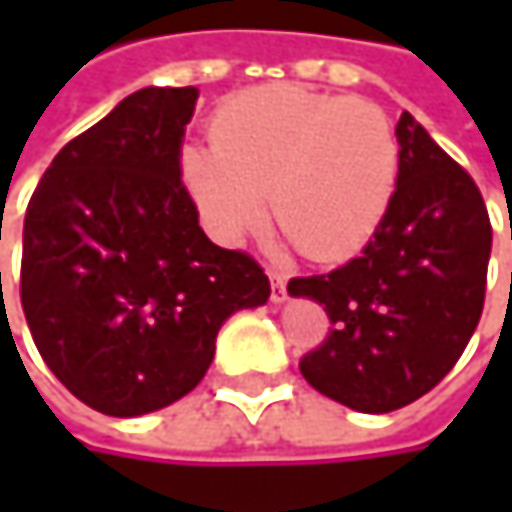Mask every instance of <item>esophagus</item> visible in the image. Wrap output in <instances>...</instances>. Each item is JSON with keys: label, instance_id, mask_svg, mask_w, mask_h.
Instances as JSON below:
<instances>
[{"label": "esophagus", "instance_id": "34e87169", "mask_svg": "<svg viewBox=\"0 0 512 512\" xmlns=\"http://www.w3.org/2000/svg\"><path fill=\"white\" fill-rule=\"evenodd\" d=\"M269 281H272V302L278 305V302H284L287 299V275L281 272V269H269Z\"/></svg>", "mask_w": 512, "mask_h": 512}]
</instances>
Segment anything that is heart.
Instances as JSON below:
<instances>
[{
    "label": "heart",
    "mask_w": 512,
    "mask_h": 512,
    "mask_svg": "<svg viewBox=\"0 0 512 512\" xmlns=\"http://www.w3.org/2000/svg\"><path fill=\"white\" fill-rule=\"evenodd\" d=\"M180 174L210 231L240 243L266 219L305 257L356 255L379 228L400 174L388 112L364 97L260 85L231 97L210 145H189Z\"/></svg>",
    "instance_id": "b5f03b06"
}]
</instances>
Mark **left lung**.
<instances>
[{
    "mask_svg": "<svg viewBox=\"0 0 512 512\" xmlns=\"http://www.w3.org/2000/svg\"><path fill=\"white\" fill-rule=\"evenodd\" d=\"M394 198L364 252L308 278L290 296L320 302L329 338L299 370L320 394L367 415L394 412L436 388L471 341L492 252L480 189L403 112Z\"/></svg>",
    "mask_w": 512,
    "mask_h": 512,
    "instance_id": "8db88e82",
    "label": "left lung"
}]
</instances>
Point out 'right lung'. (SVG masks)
<instances>
[{"label":"right lung","instance_id":"obj_1","mask_svg":"<svg viewBox=\"0 0 512 512\" xmlns=\"http://www.w3.org/2000/svg\"><path fill=\"white\" fill-rule=\"evenodd\" d=\"M198 88H142L67 142L23 225L20 302L35 347L85 406L136 418L189 394L222 323L269 299L246 252L219 249L180 180Z\"/></svg>","mask_w":512,"mask_h":512}]
</instances>
